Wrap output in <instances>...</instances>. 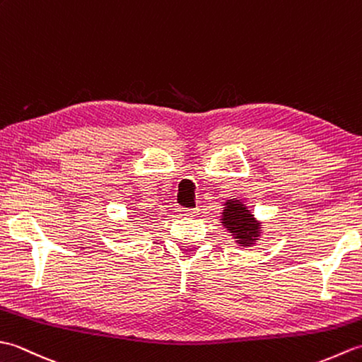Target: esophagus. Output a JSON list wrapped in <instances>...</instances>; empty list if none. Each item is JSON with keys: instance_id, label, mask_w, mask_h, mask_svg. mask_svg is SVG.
I'll list each match as a JSON object with an SVG mask.
<instances>
[{"instance_id": "1", "label": "esophagus", "mask_w": 362, "mask_h": 362, "mask_svg": "<svg viewBox=\"0 0 362 362\" xmlns=\"http://www.w3.org/2000/svg\"><path fill=\"white\" fill-rule=\"evenodd\" d=\"M175 213L179 218H188V216H193L196 213V210H191V209H175Z\"/></svg>"}]
</instances>
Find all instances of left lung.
Masks as SVG:
<instances>
[{
  "label": "left lung",
  "instance_id": "obj_1",
  "mask_svg": "<svg viewBox=\"0 0 362 362\" xmlns=\"http://www.w3.org/2000/svg\"><path fill=\"white\" fill-rule=\"evenodd\" d=\"M221 224L241 247H250L261 235V222L257 221L252 211L240 199H228L221 214Z\"/></svg>",
  "mask_w": 362,
  "mask_h": 362
}]
</instances>
